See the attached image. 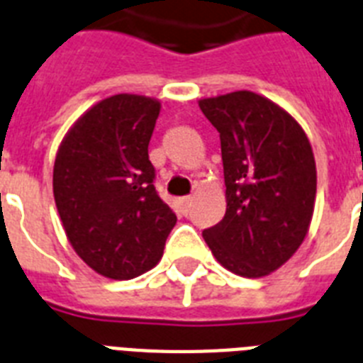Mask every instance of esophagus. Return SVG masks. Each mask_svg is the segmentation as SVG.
Here are the masks:
<instances>
[{"label":"esophagus","instance_id":"1","mask_svg":"<svg viewBox=\"0 0 363 363\" xmlns=\"http://www.w3.org/2000/svg\"><path fill=\"white\" fill-rule=\"evenodd\" d=\"M191 201H194V197L191 196H186V197H181V203H182V206H184V208H190V205H191Z\"/></svg>","mask_w":363,"mask_h":363}]
</instances>
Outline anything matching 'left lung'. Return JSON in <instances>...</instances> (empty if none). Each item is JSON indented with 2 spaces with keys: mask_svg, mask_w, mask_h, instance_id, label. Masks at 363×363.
<instances>
[{
  "mask_svg": "<svg viewBox=\"0 0 363 363\" xmlns=\"http://www.w3.org/2000/svg\"><path fill=\"white\" fill-rule=\"evenodd\" d=\"M199 106L219 133L227 186V212L203 238L228 271L269 275L308 233L318 186L308 138L288 112L247 90Z\"/></svg>",
  "mask_w": 363,
  "mask_h": 363,
  "instance_id": "obj_1",
  "label": "left lung"
}]
</instances>
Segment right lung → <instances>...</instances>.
Returning a JSON list of instances; mask_svg holds the SVG:
<instances>
[{"label":"right lung","instance_id":"1","mask_svg":"<svg viewBox=\"0 0 363 363\" xmlns=\"http://www.w3.org/2000/svg\"><path fill=\"white\" fill-rule=\"evenodd\" d=\"M158 112L151 97H106L79 118L55 158L53 194L66 236L108 279H135L157 266L177 223L147 155Z\"/></svg>","mask_w":363,"mask_h":363}]
</instances>
